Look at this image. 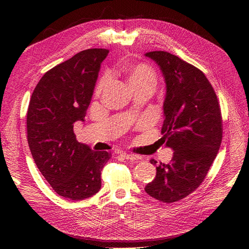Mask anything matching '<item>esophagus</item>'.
I'll return each mask as SVG.
<instances>
[{"label":"esophagus","mask_w":249,"mask_h":249,"mask_svg":"<svg viewBox=\"0 0 249 249\" xmlns=\"http://www.w3.org/2000/svg\"><path fill=\"white\" fill-rule=\"evenodd\" d=\"M120 157H123V158H124V159L130 160V161H136V160H138V157H137V156L131 155V154L122 153V154H120Z\"/></svg>","instance_id":"34e87169"}]
</instances>
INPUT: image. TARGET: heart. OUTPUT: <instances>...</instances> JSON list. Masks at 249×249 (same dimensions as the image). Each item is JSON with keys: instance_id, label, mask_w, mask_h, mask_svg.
<instances>
[{"instance_id": "1", "label": "heart", "mask_w": 249, "mask_h": 249, "mask_svg": "<svg viewBox=\"0 0 249 249\" xmlns=\"http://www.w3.org/2000/svg\"><path fill=\"white\" fill-rule=\"evenodd\" d=\"M124 72L126 73L127 78H129V81L134 87V89L136 88H144V87H149L154 89L158 77H157V72L153 69L152 66L146 64V63H136V64H131L127 65L124 69ZM108 80V76L105 74L103 76L97 85L95 87V94H101L103 89L106 85Z\"/></svg>"}]
</instances>
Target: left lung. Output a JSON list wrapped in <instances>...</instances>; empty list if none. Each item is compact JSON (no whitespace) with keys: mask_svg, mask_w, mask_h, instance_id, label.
<instances>
[{"mask_svg":"<svg viewBox=\"0 0 249 249\" xmlns=\"http://www.w3.org/2000/svg\"><path fill=\"white\" fill-rule=\"evenodd\" d=\"M145 56L160 66L166 83L161 139L173 150L168 164L156 167L145 192L171 203L188 196L205 179L221 144V110L214 88L197 67L164 51Z\"/></svg>","mask_w":249,"mask_h":249,"instance_id":"1","label":"left lung"}]
</instances>
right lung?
I'll use <instances>...</instances> for the list:
<instances>
[{
	"instance_id": "add662e5",
	"label": "right lung",
	"mask_w": 249,
	"mask_h": 249,
	"mask_svg": "<svg viewBox=\"0 0 249 249\" xmlns=\"http://www.w3.org/2000/svg\"><path fill=\"white\" fill-rule=\"evenodd\" d=\"M106 49L82 51L48 71L30 99L27 138L36 166L60 196L91 197L101 189L106 150L78 142L73 124L83 122Z\"/></svg>"
}]
</instances>
